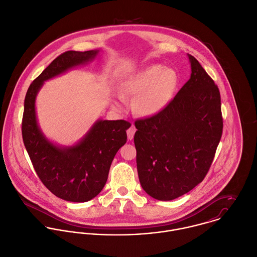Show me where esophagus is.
I'll use <instances>...</instances> for the list:
<instances>
[{
  "instance_id": "obj_1",
  "label": "esophagus",
  "mask_w": 257,
  "mask_h": 257,
  "mask_svg": "<svg viewBox=\"0 0 257 257\" xmlns=\"http://www.w3.org/2000/svg\"><path fill=\"white\" fill-rule=\"evenodd\" d=\"M136 127L134 125H132L127 131H126V134H127V139L128 140H133L134 139V136H135V133H136Z\"/></svg>"
}]
</instances>
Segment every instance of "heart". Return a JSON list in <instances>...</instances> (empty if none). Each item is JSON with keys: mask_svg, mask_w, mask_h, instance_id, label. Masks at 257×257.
I'll return each mask as SVG.
<instances>
[{"mask_svg": "<svg viewBox=\"0 0 257 257\" xmlns=\"http://www.w3.org/2000/svg\"><path fill=\"white\" fill-rule=\"evenodd\" d=\"M176 85L177 77L173 70L152 65L130 77L123 83V92L126 96L136 97L133 107L138 114L151 116L169 103Z\"/></svg>", "mask_w": 257, "mask_h": 257, "instance_id": "1", "label": "heart"}]
</instances>
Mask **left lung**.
I'll return each mask as SVG.
<instances>
[{
    "label": "left lung",
    "instance_id": "8db88e82",
    "mask_svg": "<svg viewBox=\"0 0 257 257\" xmlns=\"http://www.w3.org/2000/svg\"><path fill=\"white\" fill-rule=\"evenodd\" d=\"M188 58L190 79L160 112L135 121L140 182L159 200L177 198L203 180L222 136L219 89Z\"/></svg>",
    "mask_w": 257,
    "mask_h": 257
}]
</instances>
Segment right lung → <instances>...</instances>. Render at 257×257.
Wrapping results in <instances>:
<instances>
[{"mask_svg":"<svg viewBox=\"0 0 257 257\" xmlns=\"http://www.w3.org/2000/svg\"><path fill=\"white\" fill-rule=\"evenodd\" d=\"M98 51H68L57 57L30 85L24 104L22 136L33 167L44 185L56 196L86 202L103 188L111 162L126 143L131 122L98 120L77 146L58 148L38 126L35 100L44 82L92 60Z\"/></svg>","mask_w":257,"mask_h":257,"instance_id":"right-lung-1","label":"right lung"}]
</instances>
